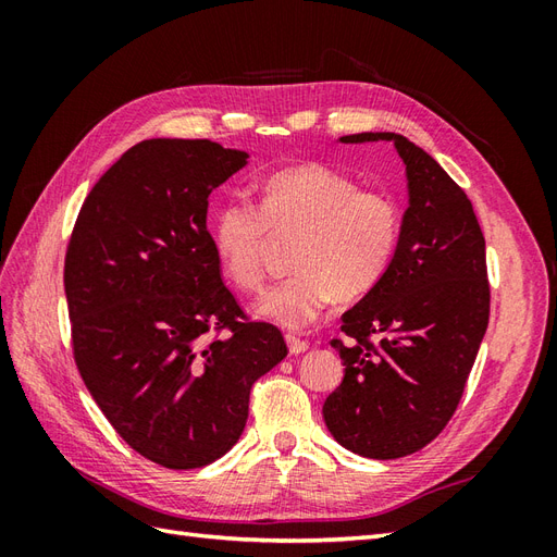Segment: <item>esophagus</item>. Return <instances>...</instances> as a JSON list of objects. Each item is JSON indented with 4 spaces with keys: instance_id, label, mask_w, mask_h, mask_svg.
<instances>
[{
    "instance_id": "34e87169",
    "label": "esophagus",
    "mask_w": 557,
    "mask_h": 557,
    "mask_svg": "<svg viewBox=\"0 0 557 557\" xmlns=\"http://www.w3.org/2000/svg\"><path fill=\"white\" fill-rule=\"evenodd\" d=\"M285 344H288V350L293 352V356H299V352L309 350V344L305 339H299V336H295V334L285 336Z\"/></svg>"
}]
</instances>
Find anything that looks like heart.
<instances>
[{"instance_id":"b5f03b06","label":"heart","mask_w":557,"mask_h":557,"mask_svg":"<svg viewBox=\"0 0 557 557\" xmlns=\"http://www.w3.org/2000/svg\"><path fill=\"white\" fill-rule=\"evenodd\" d=\"M401 213L395 199L360 190L350 176L309 162L269 176L260 207L232 197L213 215L215 260L242 290L262 285V252L269 232L297 234L295 274L264 290L252 313L285 330H305L334 295L362 297L383 278L399 244Z\"/></svg>"}]
</instances>
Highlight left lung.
<instances>
[{
    "instance_id": "1",
    "label": "left lung",
    "mask_w": 557,
    "mask_h": 557,
    "mask_svg": "<svg viewBox=\"0 0 557 557\" xmlns=\"http://www.w3.org/2000/svg\"><path fill=\"white\" fill-rule=\"evenodd\" d=\"M391 141L407 170L409 207L383 278L342 315L334 339L344 381L323 404L330 434L372 460L430 444L450 420L491 313L485 239L465 190L423 148L395 132L339 144ZM372 335L376 343H369Z\"/></svg>"
}]
</instances>
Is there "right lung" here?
<instances>
[{"label":"right lung","mask_w":557,"mask_h":557,"mask_svg":"<svg viewBox=\"0 0 557 557\" xmlns=\"http://www.w3.org/2000/svg\"><path fill=\"white\" fill-rule=\"evenodd\" d=\"M248 158L209 139L132 146L83 201L66 248L78 372L113 430L166 469L223 458L250 385L288 356L274 325L244 320L207 230L209 195Z\"/></svg>","instance_id":"add662e5"}]
</instances>
